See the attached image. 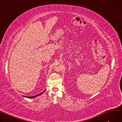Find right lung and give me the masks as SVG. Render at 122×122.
<instances>
[{"instance_id": "1", "label": "right lung", "mask_w": 122, "mask_h": 122, "mask_svg": "<svg viewBox=\"0 0 122 122\" xmlns=\"http://www.w3.org/2000/svg\"><path fill=\"white\" fill-rule=\"evenodd\" d=\"M44 91H43V92H42L41 93V94H39V95H36V96H33V97H27V98H34V97H37V96H39V95H41L42 93H44Z\"/></svg>"}]
</instances>
